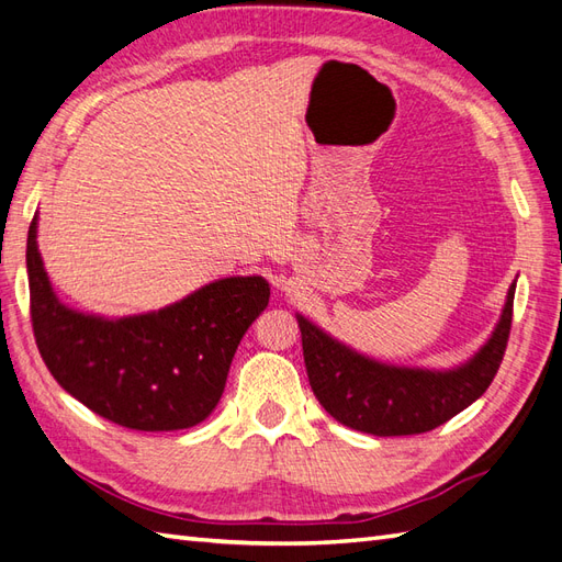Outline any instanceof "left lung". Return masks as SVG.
Wrapping results in <instances>:
<instances>
[{
    "instance_id": "obj_1",
    "label": "left lung",
    "mask_w": 562,
    "mask_h": 562,
    "mask_svg": "<svg viewBox=\"0 0 562 562\" xmlns=\"http://www.w3.org/2000/svg\"><path fill=\"white\" fill-rule=\"evenodd\" d=\"M515 282L488 339L465 363L446 370L382 363L296 313L315 398L337 423L378 437L420 435L451 420L486 392L503 361Z\"/></svg>"
}]
</instances>
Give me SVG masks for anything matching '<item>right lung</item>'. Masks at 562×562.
<instances>
[{
  "label": "right lung",
  "instance_id": "right-lung-1",
  "mask_svg": "<svg viewBox=\"0 0 562 562\" xmlns=\"http://www.w3.org/2000/svg\"><path fill=\"white\" fill-rule=\"evenodd\" d=\"M27 229L31 315L54 380L102 418L127 429L194 427L218 406L239 339L268 306L261 276L221 278L158 311L123 318L85 313L56 296Z\"/></svg>",
  "mask_w": 562,
  "mask_h": 562
}]
</instances>
